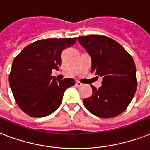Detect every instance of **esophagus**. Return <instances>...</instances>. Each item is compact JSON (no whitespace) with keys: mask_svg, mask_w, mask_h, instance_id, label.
I'll return each instance as SVG.
<instances>
[{"mask_svg":"<svg viewBox=\"0 0 150 150\" xmlns=\"http://www.w3.org/2000/svg\"><path fill=\"white\" fill-rule=\"evenodd\" d=\"M82 85H83L82 83H81V82H79V81H76V83H75V86H76V87H81Z\"/></svg>","mask_w":150,"mask_h":150,"instance_id":"obj_1","label":"esophagus"}]
</instances>
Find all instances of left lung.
<instances>
[{"instance_id":"8db88e82","label":"left lung","mask_w":150,"mask_h":150,"mask_svg":"<svg viewBox=\"0 0 150 150\" xmlns=\"http://www.w3.org/2000/svg\"><path fill=\"white\" fill-rule=\"evenodd\" d=\"M91 57V72L102 77V85L83 100L85 108L100 118H113L127 108L136 94V69L131 55L114 39L105 35L78 37ZM97 76V77H98Z\"/></svg>"}]
</instances>
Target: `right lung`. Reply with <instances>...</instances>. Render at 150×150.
<instances>
[{"instance_id": "right-lung-1", "label": "right lung", "mask_w": 150, "mask_h": 150, "mask_svg": "<svg viewBox=\"0 0 150 150\" xmlns=\"http://www.w3.org/2000/svg\"><path fill=\"white\" fill-rule=\"evenodd\" d=\"M76 38L42 39L27 45L14 58L9 83L15 101L28 115H50L60 106L63 94L75 84L73 78L59 81L51 76L61 65V53Z\"/></svg>"}]
</instances>
